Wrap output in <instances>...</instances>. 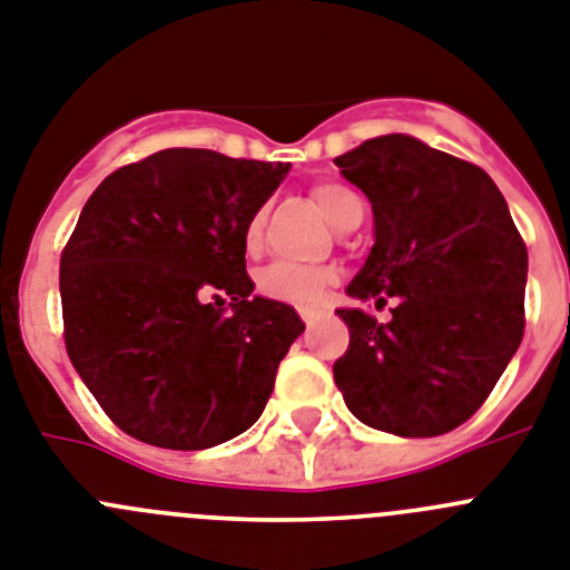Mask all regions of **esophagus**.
Masks as SVG:
<instances>
[{
    "label": "esophagus",
    "instance_id": "obj_1",
    "mask_svg": "<svg viewBox=\"0 0 570 570\" xmlns=\"http://www.w3.org/2000/svg\"><path fill=\"white\" fill-rule=\"evenodd\" d=\"M301 317H304V323H306V326H315V323L317 321H321V312H317V309H301Z\"/></svg>",
    "mask_w": 570,
    "mask_h": 570
}]
</instances>
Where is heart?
Returning a JSON list of instances; mask_svg holds the SVG:
<instances>
[{"label": "heart", "mask_w": 570, "mask_h": 570, "mask_svg": "<svg viewBox=\"0 0 570 570\" xmlns=\"http://www.w3.org/2000/svg\"><path fill=\"white\" fill-rule=\"evenodd\" d=\"M315 202L321 207V213L330 218L332 224H337L348 209L361 204V198L352 193V189L341 187V184L323 181L315 187ZM261 233H264V215L255 213L247 224V233H244V244L247 249H258ZM335 284V273L326 269V266H297V264H273L266 266L258 278V289L266 297H275V301H286V304H301V306H317L326 297L330 286Z\"/></svg>", "instance_id": "obj_1"}]
</instances>
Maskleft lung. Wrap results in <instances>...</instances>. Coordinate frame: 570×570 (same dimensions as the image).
I'll use <instances>...</instances> for the list:
<instances>
[{
	"label": "left lung",
	"instance_id": "obj_1",
	"mask_svg": "<svg viewBox=\"0 0 570 570\" xmlns=\"http://www.w3.org/2000/svg\"><path fill=\"white\" fill-rule=\"evenodd\" d=\"M372 204L374 244L346 286L361 306L332 372L348 412L397 438H438L483 406L525 330L528 249L489 173L392 132L335 158Z\"/></svg>",
	"mask_w": 570,
	"mask_h": 570
}]
</instances>
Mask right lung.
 Here are the masks:
<instances>
[{
  "instance_id": "right-lung-1",
  "label": "right lung",
  "mask_w": 570,
  "mask_h": 570,
  "mask_svg": "<svg viewBox=\"0 0 570 570\" xmlns=\"http://www.w3.org/2000/svg\"><path fill=\"white\" fill-rule=\"evenodd\" d=\"M289 164L173 147L110 173L61 253L65 346L121 432L198 451L261 417L306 330L253 295L244 233Z\"/></svg>"
}]
</instances>
